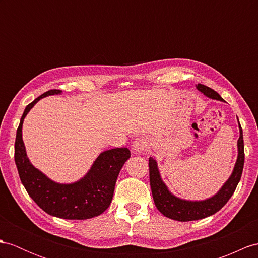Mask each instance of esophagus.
I'll list each match as a JSON object with an SVG mask.
<instances>
[{
	"mask_svg": "<svg viewBox=\"0 0 258 258\" xmlns=\"http://www.w3.org/2000/svg\"><path fill=\"white\" fill-rule=\"evenodd\" d=\"M147 147H148L147 141L144 140V139H141V138H138V139H136V141H135L134 144H133L134 150L138 151V152H139V151L144 150Z\"/></svg>",
	"mask_w": 258,
	"mask_h": 258,
	"instance_id": "esophagus-1",
	"label": "esophagus"
}]
</instances>
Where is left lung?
<instances>
[{
    "label": "left lung",
    "mask_w": 258,
    "mask_h": 258,
    "mask_svg": "<svg viewBox=\"0 0 258 258\" xmlns=\"http://www.w3.org/2000/svg\"><path fill=\"white\" fill-rule=\"evenodd\" d=\"M198 91L204 93L206 96L212 99L223 100L219 94L213 91L210 87L198 84ZM240 124V122H238ZM238 156L235 163V166L231 177L227 183L223 185L221 189L215 196L204 200V202H187V200L179 199L168 191L167 187L163 183L158 165L154 159H149V173H150V186L152 190V196L154 204L158 210L163 213L165 217L177 220V221H194V220H200L209 216L215 215L222 207L229 202L232 195L235 191L238 181L241 179L243 166H244V140L243 131L240 124V138L237 141Z\"/></svg>",
    "instance_id": "obj_1"
}]
</instances>
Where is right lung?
Wrapping results in <instances>:
<instances>
[{"instance_id":"1","label":"right lung","mask_w":258,"mask_h":258,"mask_svg":"<svg viewBox=\"0 0 258 258\" xmlns=\"http://www.w3.org/2000/svg\"><path fill=\"white\" fill-rule=\"evenodd\" d=\"M50 90L26 106L16 131L14 159L18 175L31 199L48 215L68 220H85L99 216L108 208L118 174L130 158L127 148H116L100 153L90 172L73 184H58L50 180L30 164L22 139L25 116L42 97L60 94Z\"/></svg>"}]
</instances>
